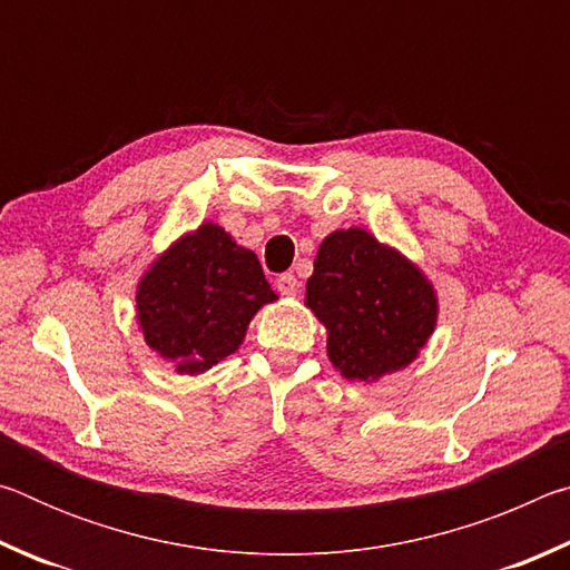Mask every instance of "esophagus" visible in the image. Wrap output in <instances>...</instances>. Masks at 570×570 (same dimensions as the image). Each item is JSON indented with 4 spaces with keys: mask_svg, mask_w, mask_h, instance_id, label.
Instances as JSON below:
<instances>
[{
    "mask_svg": "<svg viewBox=\"0 0 570 570\" xmlns=\"http://www.w3.org/2000/svg\"><path fill=\"white\" fill-rule=\"evenodd\" d=\"M276 288H278V292H282L284 296H294V294L298 292L296 276H294V274H282V276L276 278Z\"/></svg>",
    "mask_w": 570,
    "mask_h": 570,
    "instance_id": "esophagus-1",
    "label": "esophagus"
}]
</instances>
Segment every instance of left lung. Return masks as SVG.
Here are the masks:
<instances>
[{
    "instance_id": "1",
    "label": "left lung",
    "mask_w": 570,
    "mask_h": 570,
    "mask_svg": "<svg viewBox=\"0 0 570 570\" xmlns=\"http://www.w3.org/2000/svg\"><path fill=\"white\" fill-rule=\"evenodd\" d=\"M306 306L330 332L332 364L356 382L407 366L438 322L435 288L420 268L362 228L322 240Z\"/></svg>"
}]
</instances>
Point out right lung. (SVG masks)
Wrapping results in <instances>:
<instances>
[{"instance_id": "obj_1", "label": "right lung", "mask_w": 570, "mask_h": 570, "mask_svg": "<svg viewBox=\"0 0 570 570\" xmlns=\"http://www.w3.org/2000/svg\"><path fill=\"white\" fill-rule=\"evenodd\" d=\"M276 294L254 250L204 224L176 240L138 284V324L178 374H200L234 354L248 322Z\"/></svg>"}]
</instances>
